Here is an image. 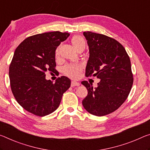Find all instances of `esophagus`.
<instances>
[{"mask_svg":"<svg viewBox=\"0 0 150 150\" xmlns=\"http://www.w3.org/2000/svg\"><path fill=\"white\" fill-rule=\"evenodd\" d=\"M79 83L76 82V81H71V87H75V86H79Z\"/></svg>","mask_w":150,"mask_h":150,"instance_id":"esophagus-1","label":"esophagus"}]
</instances>
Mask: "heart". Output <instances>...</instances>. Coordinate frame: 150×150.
Masks as SVG:
<instances>
[{
    "instance_id": "1",
    "label": "heart",
    "mask_w": 150,
    "mask_h": 150,
    "mask_svg": "<svg viewBox=\"0 0 150 150\" xmlns=\"http://www.w3.org/2000/svg\"><path fill=\"white\" fill-rule=\"evenodd\" d=\"M71 43L75 47L77 51L80 49H83L85 48V39L80 35H75L71 39ZM59 47L56 49L55 55H59ZM81 69L79 65H68L65 67L63 69V72L65 74L71 78H76L78 76V73Z\"/></svg>"
}]
</instances>
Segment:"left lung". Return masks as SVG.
<instances>
[{
	"instance_id": "left-lung-1",
	"label": "left lung",
	"mask_w": 150,
	"mask_h": 150,
	"mask_svg": "<svg viewBox=\"0 0 150 150\" xmlns=\"http://www.w3.org/2000/svg\"><path fill=\"white\" fill-rule=\"evenodd\" d=\"M83 35L89 49L85 75L100 81L95 89L86 81L81 82L88 91L82 104L92 115H106L120 108L129 96L134 82L130 59L122 45L113 38L90 31Z\"/></svg>"
}]
</instances>
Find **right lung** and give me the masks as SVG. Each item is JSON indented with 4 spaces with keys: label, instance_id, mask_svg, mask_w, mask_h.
<instances>
[{
    "label": "right lung",
    "instance_id": "1",
    "mask_svg": "<svg viewBox=\"0 0 150 150\" xmlns=\"http://www.w3.org/2000/svg\"><path fill=\"white\" fill-rule=\"evenodd\" d=\"M69 35L59 31L33 35L16 49L9 67L11 88L16 101L28 112L41 117L53 113L70 87L71 80L65 76L54 83L45 79L46 72L56 71V49Z\"/></svg>",
    "mask_w": 150,
    "mask_h": 150
}]
</instances>
